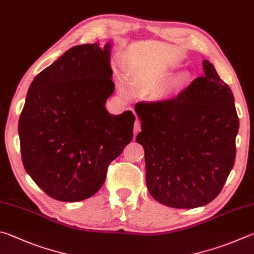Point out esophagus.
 Returning a JSON list of instances; mask_svg holds the SVG:
<instances>
[{
  "label": "esophagus",
  "instance_id": "esophagus-1",
  "mask_svg": "<svg viewBox=\"0 0 254 254\" xmlns=\"http://www.w3.org/2000/svg\"><path fill=\"white\" fill-rule=\"evenodd\" d=\"M140 128H141V124H140L138 119H136L135 125H134V132H135V134H138V132L140 131Z\"/></svg>",
  "mask_w": 254,
  "mask_h": 254
}]
</instances>
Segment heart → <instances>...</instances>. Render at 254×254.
<instances>
[{"mask_svg": "<svg viewBox=\"0 0 254 254\" xmlns=\"http://www.w3.org/2000/svg\"><path fill=\"white\" fill-rule=\"evenodd\" d=\"M186 79H188V75L185 73H181L177 75L174 81H173V84L170 88V90L167 91V95H172V93H175L177 90H180V88L186 82Z\"/></svg>", "mask_w": 254, "mask_h": 254, "instance_id": "b5f03b06", "label": "heart"}]
</instances>
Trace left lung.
I'll return each instance as SVG.
<instances>
[{"label": "left lung", "instance_id": "1", "mask_svg": "<svg viewBox=\"0 0 254 254\" xmlns=\"http://www.w3.org/2000/svg\"><path fill=\"white\" fill-rule=\"evenodd\" d=\"M204 75L175 98L137 102L146 185L164 205L194 208L212 202L235 161L239 117L230 87L210 61Z\"/></svg>", "mask_w": 254, "mask_h": 254}]
</instances>
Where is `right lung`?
<instances>
[{"instance_id": "obj_1", "label": "right lung", "mask_w": 254, "mask_h": 254, "mask_svg": "<svg viewBox=\"0 0 254 254\" xmlns=\"http://www.w3.org/2000/svg\"><path fill=\"white\" fill-rule=\"evenodd\" d=\"M111 43L65 51L33 79L19 119L22 163L35 184L62 202L91 197L109 164L132 139L135 116L111 115Z\"/></svg>"}]
</instances>
